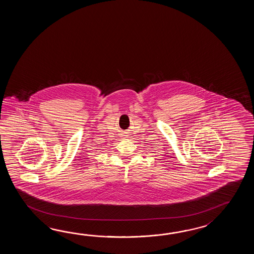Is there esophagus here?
I'll use <instances>...</instances> for the list:
<instances>
[{
  "label": "esophagus",
  "instance_id": "esophagus-1",
  "mask_svg": "<svg viewBox=\"0 0 254 254\" xmlns=\"http://www.w3.org/2000/svg\"><path fill=\"white\" fill-rule=\"evenodd\" d=\"M126 133H127V132H123V134H122V136H123L124 138H128L127 136H129V135H127L126 134Z\"/></svg>",
  "mask_w": 254,
  "mask_h": 254
}]
</instances>
